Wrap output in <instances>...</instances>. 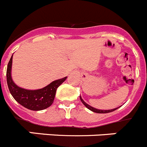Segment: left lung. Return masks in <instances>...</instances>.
<instances>
[{
  "label": "left lung",
  "instance_id": "left-lung-1",
  "mask_svg": "<svg viewBox=\"0 0 147 147\" xmlns=\"http://www.w3.org/2000/svg\"><path fill=\"white\" fill-rule=\"evenodd\" d=\"M80 100H81V102H82L83 105H85V107H87V108L89 109V110H91V111H93V112H94V113H107L113 112V111H114V110H116V109L119 108V107H118V108L112 109V110H98V109H96V108H94V107H91V106H90V105H88V104L85 103V102H84V101H83V99H82V98H81V96H80Z\"/></svg>",
  "mask_w": 147,
  "mask_h": 147
}]
</instances>
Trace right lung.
<instances>
[{"mask_svg":"<svg viewBox=\"0 0 147 147\" xmlns=\"http://www.w3.org/2000/svg\"><path fill=\"white\" fill-rule=\"evenodd\" d=\"M12 56L8 63L6 70V81L9 90L13 98L18 103L26 108L31 110H42L48 108L52 105L58 87L67 77L52 82L42 89L29 90L19 88L13 82L11 76Z\"/></svg>","mask_w":147,"mask_h":147,"instance_id":"1","label":"right lung"}]
</instances>
